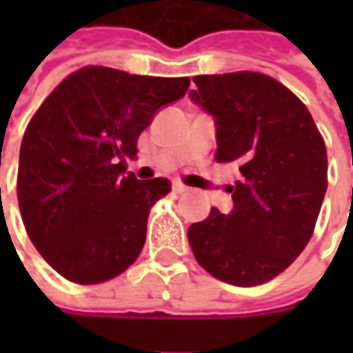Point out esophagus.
I'll return each instance as SVG.
<instances>
[{
	"label": "esophagus",
	"mask_w": 353,
	"mask_h": 353,
	"mask_svg": "<svg viewBox=\"0 0 353 353\" xmlns=\"http://www.w3.org/2000/svg\"><path fill=\"white\" fill-rule=\"evenodd\" d=\"M172 190H174V194H184L188 188L183 183H172Z\"/></svg>",
	"instance_id": "obj_1"
}]
</instances>
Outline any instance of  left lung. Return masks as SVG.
I'll use <instances>...</instances> for the list:
<instances>
[{
	"label": "left lung",
	"instance_id": "obj_1",
	"mask_svg": "<svg viewBox=\"0 0 353 353\" xmlns=\"http://www.w3.org/2000/svg\"><path fill=\"white\" fill-rule=\"evenodd\" d=\"M190 98L216 117V161L232 163L234 210L188 228L200 267L236 287L275 279L312 237L328 186L326 145L306 105L261 72L194 76Z\"/></svg>",
	"mask_w": 353,
	"mask_h": 353
}]
</instances>
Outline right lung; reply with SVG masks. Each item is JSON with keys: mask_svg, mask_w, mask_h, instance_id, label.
I'll list each match as a JSON object with an SVG mask.
<instances>
[{"mask_svg": "<svg viewBox=\"0 0 353 353\" xmlns=\"http://www.w3.org/2000/svg\"><path fill=\"white\" fill-rule=\"evenodd\" d=\"M190 78L84 66L34 112L21 141L17 200L27 236L59 275L98 285L139 257L147 216L170 181H137L125 159L159 108L176 102Z\"/></svg>", "mask_w": 353, "mask_h": 353, "instance_id": "obj_1", "label": "right lung"}]
</instances>
